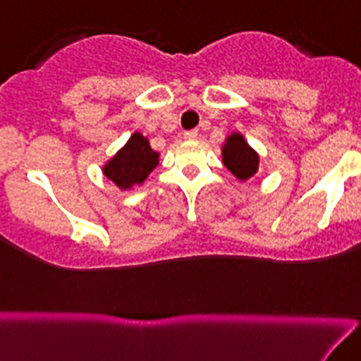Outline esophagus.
I'll return each instance as SVG.
<instances>
[{
  "mask_svg": "<svg viewBox=\"0 0 361 361\" xmlns=\"http://www.w3.org/2000/svg\"><path fill=\"white\" fill-rule=\"evenodd\" d=\"M197 136H199V130H197V129L185 130V133H183L185 140H197Z\"/></svg>",
  "mask_w": 361,
  "mask_h": 361,
  "instance_id": "1",
  "label": "esophagus"
}]
</instances>
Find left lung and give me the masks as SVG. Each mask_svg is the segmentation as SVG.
<instances>
[{
	"instance_id": "obj_1",
	"label": "left lung",
	"mask_w": 361,
	"mask_h": 361,
	"mask_svg": "<svg viewBox=\"0 0 361 361\" xmlns=\"http://www.w3.org/2000/svg\"><path fill=\"white\" fill-rule=\"evenodd\" d=\"M221 159H224L225 167L241 181L255 176L258 171V162H260L257 152L246 143L245 136L239 133H232L225 140L221 147Z\"/></svg>"
}]
</instances>
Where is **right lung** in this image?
<instances>
[{"mask_svg": "<svg viewBox=\"0 0 361 361\" xmlns=\"http://www.w3.org/2000/svg\"><path fill=\"white\" fill-rule=\"evenodd\" d=\"M159 166V154L141 133H134L126 145L103 166V173L120 190L141 185Z\"/></svg>", "mask_w": 361, "mask_h": 361, "instance_id": "add662e5", "label": "right lung"}]
</instances>
